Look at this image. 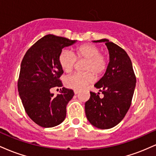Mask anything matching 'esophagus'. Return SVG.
Wrapping results in <instances>:
<instances>
[{"instance_id":"34e87169","label":"esophagus","mask_w":156,"mask_h":156,"mask_svg":"<svg viewBox=\"0 0 156 156\" xmlns=\"http://www.w3.org/2000/svg\"><path fill=\"white\" fill-rule=\"evenodd\" d=\"M78 92H79V89H74V93H75V94H77Z\"/></svg>"}]
</instances>
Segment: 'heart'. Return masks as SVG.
Returning a JSON list of instances; mask_svg holds the SVG:
<instances>
[{"mask_svg":"<svg viewBox=\"0 0 156 156\" xmlns=\"http://www.w3.org/2000/svg\"><path fill=\"white\" fill-rule=\"evenodd\" d=\"M101 49L94 44L87 43L76 48L75 54L68 50H63L58 56V62L65 73H70L74 68L77 59L84 60L82 69L85 72L76 73L66 78L68 87L79 89L94 81L96 77L103 75L107 68V58L101 53Z\"/></svg>","mask_w":156,"mask_h":156,"instance_id":"b5f03b06","label":"heart"}]
</instances>
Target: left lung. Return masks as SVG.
Instances as JSON below:
<instances>
[{
	"label": "left lung",
	"instance_id": "left-lung-1",
	"mask_svg": "<svg viewBox=\"0 0 156 156\" xmlns=\"http://www.w3.org/2000/svg\"><path fill=\"white\" fill-rule=\"evenodd\" d=\"M94 42H105L109 63L104 76L94 84L104 97L101 98L100 92H90V98L85 103V113L94 127L109 129L119 124L128 112L136 79L130 57L122 48L107 39Z\"/></svg>",
	"mask_w": 156,
	"mask_h": 156
}]
</instances>
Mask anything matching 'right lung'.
<instances>
[{
  "instance_id": "add662e5",
  "label": "right lung",
  "mask_w": 156,
  "mask_h": 156,
  "mask_svg": "<svg viewBox=\"0 0 156 156\" xmlns=\"http://www.w3.org/2000/svg\"><path fill=\"white\" fill-rule=\"evenodd\" d=\"M76 42L48 34L34 44L23 57L17 88L25 111L39 126L52 128L65 119L66 107L74 92L63 87L54 97L51 90L62 87L59 78L64 71L58 62L61 52Z\"/></svg>"
}]
</instances>
